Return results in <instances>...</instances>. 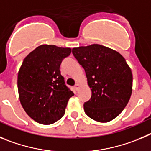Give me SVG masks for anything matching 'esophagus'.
I'll return each instance as SVG.
<instances>
[{
	"instance_id": "esophagus-1",
	"label": "esophagus",
	"mask_w": 151,
	"mask_h": 151,
	"mask_svg": "<svg viewBox=\"0 0 151 151\" xmlns=\"http://www.w3.org/2000/svg\"><path fill=\"white\" fill-rule=\"evenodd\" d=\"M79 88H80V85L78 83H76L75 86H74V89L77 91L79 89Z\"/></svg>"
}]
</instances>
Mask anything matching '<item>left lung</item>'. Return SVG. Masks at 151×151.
Here are the masks:
<instances>
[{"instance_id": "1", "label": "left lung", "mask_w": 151, "mask_h": 151, "mask_svg": "<svg viewBox=\"0 0 151 151\" xmlns=\"http://www.w3.org/2000/svg\"><path fill=\"white\" fill-rule=\"evenodd\" d=\"M72 53L85 70L90 99L84 103L86 114L107 123L128 104L132 92V74L119 52L99 44L73 48Z\"/></svg>"}]
</instances>
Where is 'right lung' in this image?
<instances>
[{"instance_id":"obj_1","label":"right lung","mask_w":151,"mask_h":151,"mask_svg":"<svg viewBox=\"0 0 151 151\" xmlns=\"http://www.w3.org/2000/svg\"><path fill=\"white\" fill-rule=\"evenodd\" d=\"M70 52V48L44 44L23 60L17 80L19 100L27 114L37 123L49 125L60 119L74 95L59 70Z\"/></svg>"}]
</instances>
